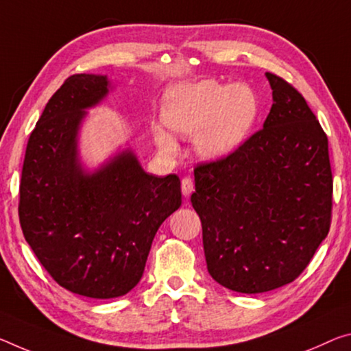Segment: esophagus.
<instances>
[{"label":"esophagus","mask_w":351,"mask_h":351,"mask_svg":"<svg viewBox=\"0 0 351 351\" xmlns=\"http://www.w3.org/2000/svg\"><path fill=\"white\" fill-rule=\"evenodd\" d=\"M181 189H182V195L184 197H191V193L193 192V189H195V186H193V180L192 178H182L181 181Z\"/></svg>","instance_id":"34e87169"}]
</instances>
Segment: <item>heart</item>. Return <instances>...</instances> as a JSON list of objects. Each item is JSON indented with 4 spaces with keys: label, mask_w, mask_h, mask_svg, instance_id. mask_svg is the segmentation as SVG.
<instances>
[{
    "label": "heart",
    "mask_w": 351,
    "mask_h": 351,
    "mask_svg": "<svg viewBox=\"0 0 351 351\" xmlns=\"http://www.w3.org/2000/svg\"><path fill=\"white\" fill-rule=\"evenodd\" d=\"M162 115L178 134L195 136L199 156L221 159L247 138L258 117V98L247 86L208 80L170 92ZM154 138L164 153H176V141L162 128H156Z\"/></svg>",
    "instance_id": "heart-1"
}]
</instances>
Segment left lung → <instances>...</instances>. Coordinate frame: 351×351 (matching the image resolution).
<instances>
[{"label": "left lung", "instance_id": "obj_1", "mask_svg": "<svg viewBox=\"0 0 351 351\" xmlns=\"http://www.w3.org/2000/svg\"><path fill=\"white\" fill-rule=\"evenodd\" d=\"M274 104L264 126L226 158L197 165L191 202L210 276L241 293L292 282L328 236V137L295 87L265 73Z\"/></svg>", "mask_w": 351, "mask_h": 351}]
</instances>
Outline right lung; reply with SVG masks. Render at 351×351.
Returning <instances> with one entry per match:
<instances>
[{"mask_svg":"<svg viewBox=\"0 0 351 351\" xmlns=\"http://www.w3.org/2000/svg\"><path fill=\"white\" fill-rule=\"evenodd\" d=\"M108 93V76L81 73L49 98L27 141L19 203L26 242L53 280L101 300L141 281L156 232L181 206L180 178L147 173L131 149L82 169L77 131Z\"/></svg>","mask_w":351,"mask_h":351,"instance_id":"right-lung-1","label":"right lung"}]
</instances>
